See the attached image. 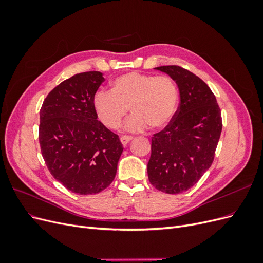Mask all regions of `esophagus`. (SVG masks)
<instances>
[{"mask_svg": "<svg viewBox=\"0 0 263 263\" xmlns=\"http://www.w3.org/2000/svg\"><path fill=\"white\" fill-rule=\"evenodd\" d=\"M132 139H133L132 136H122V137H121V142H122V144H123L124 146H126Z\"/></svg>", "mask_w": 263, "mask_h": 263, "instance_id": "1", "label": "esophagus"}]
</instances>
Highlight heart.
I'll use <instances>...</instances> for the list:
<instances>
[{"mask_svg":"<svg viewBox=\"0 0 263 263\" xmlns=\"http://www.w3.org/2000/svg\"><path fill=\"white\" fill-rule=\"evenodd\" d=\"M179 93L169 77H156L140 72L118 76L110 83L109 92L100 91L93 99V106L100 121L107 128L121 126L128 109L134 113L125 128L130 132L163 128L177 110Z\"/></svg>","mask_w":263,"mask_h":263,"instance_id":"b5f03b06","label":"heart"}]
</instances>
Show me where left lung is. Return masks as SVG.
<instances>
[{
  "label": "left lung",
  "instance_id": "1",
  "mask_svg": "<svg viewBox=\"0 0 263 263\" xmlns=\"http://www.w3.org/2000/svg\"><path fill=\"white\" fill-rule=\"evenodd\" d=\"M169 74L180 92V104L164 129L151 138L148 178L168 194L195 185L213 163L222 128L214 93L202 79L179 66L155 68Z\"/></svg>",
  "mask_w": 263,
  "mask_h": 263
}]
</instances>
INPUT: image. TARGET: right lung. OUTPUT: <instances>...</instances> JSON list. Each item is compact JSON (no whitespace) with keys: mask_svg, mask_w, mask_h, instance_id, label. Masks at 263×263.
I'll return each instance as SVG.
<instances>
[{"mask_svg":"<svg viewBox=\"0 0 263 263\" xmlns=\"http://www.w3.org/2000/svg\"><path fill=\"white\" fill-rule=\"evenodd\" d=\"M103 74H74L49 92L41 108L39 144L51 176L80 195L97 194L113 182L123 145L98 121L93 99Z\"/></svg>","mask_w":263,"mask_h":263,"instance_id":"obj_1","label":"right lung"}]
</instances>
